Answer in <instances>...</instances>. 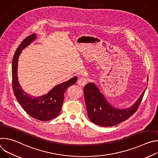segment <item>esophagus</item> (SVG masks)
Here are the masks:
<instances>
[{"label":"esophagus","instance_id":"obj_1","mask_svg":"<svg viewBox=\"0 0 158 158\" xmlns=\"http://www.w3.org/2000/svg\"><path fill=\"white\" fill-rule=\"evenodd\" d=\"M87 83V80L83 77L79 78L77 81V84L81 87H84Z\"/></svg>","mask_w":158,"mask_h":158}]
</instances>
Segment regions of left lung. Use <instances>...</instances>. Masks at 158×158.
I'll return each instance as SVG.
<instances>
[{"label": "left lung", "instance_id": "1", "mask_svg": "<svg viewBox=\"0 0 158 158\" xmlns=\"http://www.w3.org/2000/svg\"><path fill=\"white\" fill-rule=\"evenodd\" d=\"M144 93L145 90L131 107L118 109L112 106L106 101L94 83H88L84 87L88 118L93 123L100 126L110 127L117 125L129 119L137 111Z\"/></svg>", "mask_w": 158, "mask_h": 158}]
</instances>
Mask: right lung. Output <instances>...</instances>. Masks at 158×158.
Wrapping results in <instances>:
<instances>
[{
	"label": "right lung",
	"mask_w": 158,
	"mask_h": 158,
	"mask_svg": "<svg viewBox=\"0 0 158 158\" xmlns=\"http://www.w3.org/2000/svg\"><path fill=\"white\" fill-rule=\"evenodd\" d=\"M35 38L34 34L29 35L20 43L15 52L12 64V88L17 101L29 116L39 121H46L59 114L64 101V94L67 87L76 82L77 77L75 76L56 85L48 94L40 97H34L24 92L20 87L17 78L18 59L22 50L27 47Z\"/></svg>",
	"instance_id": "add662e5"
}]
</instances>
